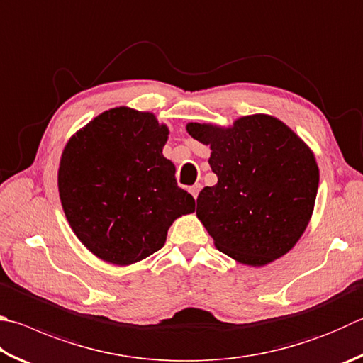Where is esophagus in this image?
Returning a JSON list of instances; mask_svg holds the SVG:
<instances>
[{"mask_svg": "<svg viewBox=\"0 0 363 363\" xmlns=\"http://www.w3.org/2000/svg\"><path fill=\"white\" fill-rule=\"evenodd\" d=\"M200 189H201L200 184H195V186H192V187L189 189V192L194 195V199H196V196H199V194H200Z\"/></svg>", "mask_w": 363, "mask_h": 363, "instance_id": "esophagus-1", "label": "esophagus"}]
</instances>
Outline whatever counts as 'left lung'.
I'll return each mask as SVG.
<instances>
[{
    "mask_svg": "<svg viewBox=\"0 0 363 363\" xmlns=\"http://www.w3.org/2000/svg\"><path fill=\"white\" fill-rule=\"evenodd\" d=\"M189 135L211 146L217 184L196 199V216L216 247L262 267L289 252L311 219L319 168L311 150L281 121L247 116L222 130L189 123Z\"/></svg>",
    "mask_w": 363,
    "mask_h": 363,
    "instance_id": "left-lung-1",
    "label": "left lung"
}]
</instances>
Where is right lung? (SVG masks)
<instances>
[{
    "label": "right lung",
    "mask_w": 363,
    "mask_h": 363,
    "mask_svg": "<svg viewBox=\"0 0 363 363\" xmlns=\"http://www.w3.org/2000/svg\"><path fill=\"white\" fill-rule=\"evenodd\" d=\"M168 128L149 113L116 108L71 138L58 190L82 245L114 265L146 259L167 241L174 219L195 211L162 149Z\"/></svg>",
    "instance_id": "1"
}]
</instances>
